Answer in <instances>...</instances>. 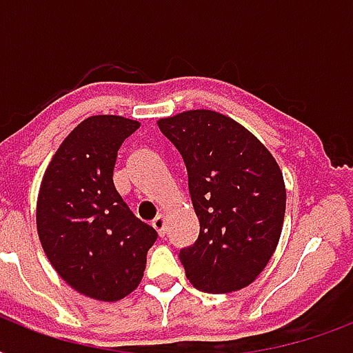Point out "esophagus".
Listing matches in <instances>:
<instances>
[{
	"instance_id": "esophagus-1",
	"label": "esophagus",
	"mask_w": 353,
	"mask_h": 353,
	"mask_svg": "<svg viewBox=\"0 0 353 353\" xmlns=\"http://www.w3.org/2000/svg\"><path fill=\"white\" fill-rule=\"evenodd\" d=\"M152 227H154L155 231H157V234H159V236H165V229H166L165 216H163V214L155 216L154 221H152Z\"/></svg>"
}]
</instances>
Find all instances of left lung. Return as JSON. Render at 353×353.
<instances>
[{
    "instance_id": "obj_1",
    "label": "left lung",
    "mask_w": 353,
    "mask_h": 353,
    "mask_svg": "<svg viewBox=\"0 0 353 353\" xmlns=\"http://www.w3.org/2000/svg\"><path fill=\"white\" fill-rule=\"evenodd\" d=\"M181 154L199 220L196 243L181 249L194 288L232 293L256 280L279 245L285 185L279 163L234 119L188 110L157 121Z\"/></svg>"
}]
</instances>
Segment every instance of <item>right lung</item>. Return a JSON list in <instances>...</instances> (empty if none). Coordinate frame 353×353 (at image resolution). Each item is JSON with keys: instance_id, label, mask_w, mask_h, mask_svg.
Segmentation results:
<instances>
[{"instance_id": "add662e5", "label": "right lung", "mask_w": 353, "mask_h": 353, "mask_svg": "<svg viewBox=\"0 0 353 353\" xmlns=\"http://www.w3.org/2000/svg\"><path fill=\"white\" fill-rule=\"evenodd\" d=\"M139 126L121 115L84 119L58 146L38 192L36 227L49 262L65 284L95 301L130 295L157 240L113 185L119 148Z\"/></svg>"}]
</instances>
